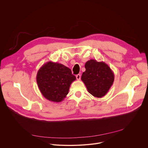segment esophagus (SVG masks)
Instances as JSON below:
<instances>
[{"label": "esophagus", "instance_id": "1", "mask_svg": "<svg viewBox=\"0 0 148 148\" xmlns=\"http://www.w3.org/2000/svg\"><path fill=\"white\" fill-rule=\"evenodd\" d=\"M76 79H77V80H80V79H81V75H79V74L77 75L76 76Z\"/></svg>", "mask_w": 148, "mask_h": 148}]
</instances>
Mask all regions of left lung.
<instances>
[{
  "mask_svg": "<svg viewBox=\"0 0 148 148\" xmlns=\"http://www.w3.org/2000/svg\"><path fill=\"white\" fill-rule=\"evenodd\" d=\"M85 68L86 70L82 74V80L88 92L96 97L104 96L113 83V72L105 62L94 59L86 62Z\"/></svg>",
  "mask_w": 148,
  "mask_h": 148,
  "instance_id": "1",
  "label": "left lung"
}]
</instances>
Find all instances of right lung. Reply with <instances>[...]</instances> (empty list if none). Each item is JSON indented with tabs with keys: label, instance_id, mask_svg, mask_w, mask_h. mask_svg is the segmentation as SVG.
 <instances>
[{
	"label": "right lung",
	"instance_id": "1",
	"mask_svg": "<svg viewBox=\"0 0 148 148\" xmlns=\"http://www.w3.org/2000/svg\"><path fill=\"white\" fill-rule=\"evenodd\" d=\"M76 79L69 68L51 61L43 64L36 75L37 84L42 96L55 103L63 100Z\"/></svg>",
	"mask_w": 148,
	"mask_h": 148
}]
</instances>
